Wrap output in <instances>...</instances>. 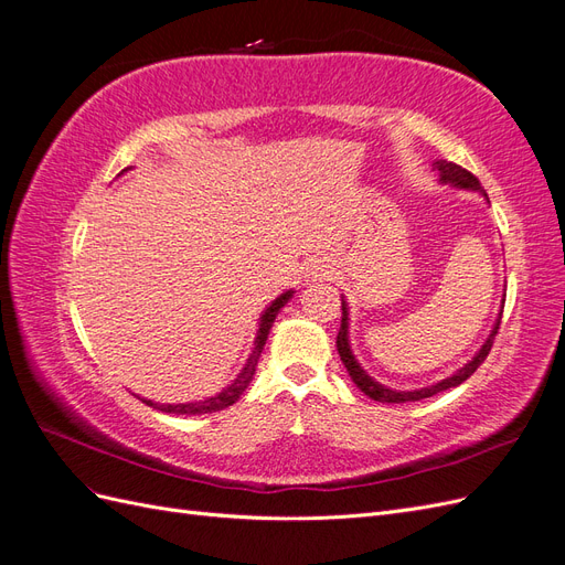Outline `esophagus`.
Returning <instances> with one entry per match:
<instances>
[{
	"label": "esophagus",
	"mask_w": 565,
	"mask_h": 565,
	"mask_svg": "<svg viewBox=\"0 0 565 565\" xmlns=\"http://www.w3.org/2000/svg\"><path fill=\"white\" fill-rule=\"evenodd\" d=\"M328 268H330V266H324V264L316 262L313 266H309V270H306V273H309V276L316 280V278H324V273H330Z\"/></svg>",
	"instance_id": "obj_1"
}]
</instances>
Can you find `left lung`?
<instances>
[{
    "label": "left lung",
    "mask_w": 565,
    "mask_h": 565,
    "mask_svg": "<svg viewBox=\"0 0 565 565\" xmlns=\"http://www.w3.org/2000/svg\"><path fill=\"white\" fill-rule=\"evenodd\" d=\"M434 169L440 174L443 183H452L457 188H469V191L483 193V185L478 183V179L471 172H467V169H461L459 164H455V162L438 160V162H434ZM500 320H502V316H500ZM500 320L494 322V328H492L490 337L486 339V344L481 347V351H478L465 367L457 370L452 377H448V380H440L438 384L424 386V388H417V391H393V388H386L384 384L374 382L370 374L361 365H358L355 355L351 351V344H349V309H347L344 297H341V328H339V334H337V351L341 355V363H344L347 372L351 374L353 384L361 388L365 396H370L372 401H377V403H413V401H422V398H431V396H436V393H440V391H448V388L459 386L461 382H467L471 374L478 370V365H481L486 358H488V353L492 349L494 334H498V330H500Z\"/></svg>",
    "instance_id": "obj_1"
}]
</instances>
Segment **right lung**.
I'll return each mask as SVG.
<instances>
[{"instance_id":"1","label":"right lung","mask_w":565,"mask_h":565,"mask_svg":"<svg viewBox=\"0 0 565 565\" xmlns=\"http://www.w3.org/2000/svg\"><path fill=\"white\" fill-rule=\"evenodd\" d=\"M292 299V289L289 292L280 295L276 301H273L268 309L264 311L262 320H259V332H256V339H254V351L249 353L247 363L243 367V372L237 374L235 382L228 384L224 391L216 393V396L207 398V401H195V403H179V405H160V403H152V401H143L146 405L156 407V409H162V413H172V415H207V413H218V409H224L228 405H233L237 398L243 396L245 388L249 386L252 377H254V370H256V363H259V355L264 351V344L268 339V332L273 328V320H276L278 311L282 309V306Z\"/></svg>"}]
</instances>
